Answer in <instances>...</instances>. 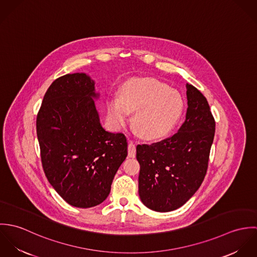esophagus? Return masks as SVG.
Wrapping results in <instances>:
<instances>
[{"label":"esophagus","mask_w":257,"mask_h":257,"mask_svg":"<svg viewBox=\"0 0 257 257\" xmlns=\"http://www.w3.org/2000/svg\"><path fill=\"white\" fill-rule=\"evenodd\" d=\"M127 153H128V157H132V158H135V157H136V154H137V147H136V145H135L133 142H130V143H128V146H127Z\"/></svg>","instance_id":"esophagus-1"}]
</instances>
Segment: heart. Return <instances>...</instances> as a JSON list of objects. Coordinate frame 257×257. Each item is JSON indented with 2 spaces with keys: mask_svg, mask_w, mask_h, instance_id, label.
<instances>
[{
  "mask_svg": "<svg viewBox=\"0 0 257 257\" xmlns=\"http://www.w3.org/2000/svg\"><path fill=\"white\" fill-rule=\"evenodd\" d=\"M183 110L181 95L155 79H135L121 89L119 99L108 102L111 123L120 127L136 111L134 124L147 140H158L168 135Z\"/></svg>",
  "mask_w": 257,
  "mask_h": 257,
  "instance_id": "heart-1",
  "label": "heart"
}]
</instances>
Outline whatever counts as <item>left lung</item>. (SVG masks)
Instances as JSON below:
<instances>
[{"instance_id": "obj_1", "label": "left lung", "mask_w": 257, "mask_h": 257, "mask_svg": "<svg viewBox=\"0 0 257 257\" xmlns=\"http://www.w3.org/2000/svg\"><path fill=\"white\" fill-rule=\"evenodd\" d=\"M185 121L173 136L139 145V194L150 210L170 212L196 193L207 173L216 122L204 95L187 84Z\"/></svg>"}]
</instances>
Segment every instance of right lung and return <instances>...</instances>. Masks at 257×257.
<instances>
[{
  "label": "right lung",
  "instance_id": "add662e5",
  "mask_svg": "<svg viewBox=\"0 0 257 257\" xmlns=\"http://www.w3.org/2000/svg\"><path fill=\"white\" fill-rule=\"evenodd\" d=\"M94 85L85 73L61 76L47 89L37 112L45 176L60 197L77 208H91L107 199L127 155L125 136L109 133L100 123Z\"/></svg>",
  "mask_w": 257,
  "mask_h": 257
}]
</instances>
